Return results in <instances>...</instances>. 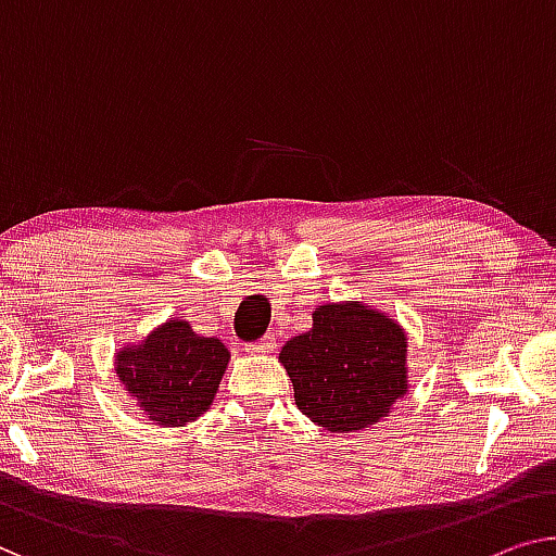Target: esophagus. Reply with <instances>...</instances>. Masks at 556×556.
Instances as JSON below:
<instances>
[{
	"label": "esophagus",
	"mask_w": 556,
	"mask_h": 556,
	"mask_svg": "<svg viewBox=\"0 0 556 556\" xmlns=\"http://www.w3.org/2000/svg\"><path fill=\"white\" fill-rule=\"evenodd\" d=\"M275 346H277V339H275V334H269V337L260 339V342L250 344L247 350H250L252 354H269V352H275Z\"/></svg>",
	"instance_id": "34e87169"
}]
</instances>
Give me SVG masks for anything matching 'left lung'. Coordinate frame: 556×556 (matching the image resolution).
Instances as JSON below:
<instances>
[{
	"instance_id": "8db88e82",
	"label": "left lung",
	"mask_w": 556,
	"mask_h": 556,
	"mask_svg": "<svg viewBox=\"0 0 556 556\" xmlns=\"http://www.w3.org/2000/svg\"><path fill=\"white\" fill-rule=\"evenodd\" d=\"M407 331L364 302H327L312 312V329L281 346L279 362L294 384V402L329 432L377 425L409 389Z\"/></svg>"
}]
</instances>
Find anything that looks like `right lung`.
Instances as JSON below:
<instances>
[{
	"label": "right lung",
	"instance_id": "add662e5",
	"mask_svg": "<svg viewBox=\"0 0 556 556\" xmlns=\"http://www.w3.org/2000/svg\"><path fill=\"white\" fill-rule=\"evenodd\" d=\"M229 357L222 339L199 337L187 319L172 317L139 342L122 344L114 371L149 421L185 427L212 407Z\"/></svg>",
	"mask_w": 556,
	"mask_h": 556
}]
</instances>
